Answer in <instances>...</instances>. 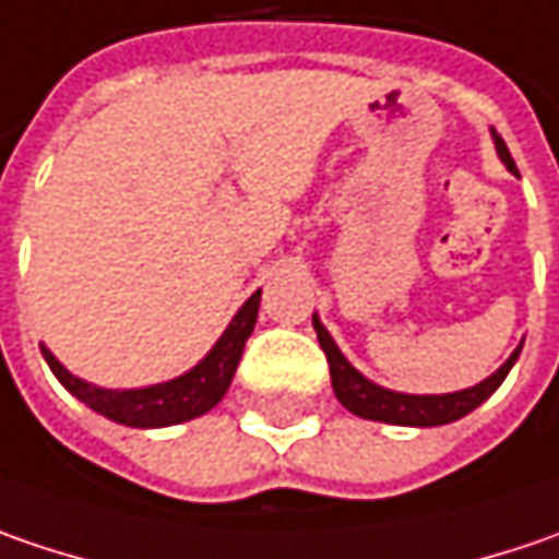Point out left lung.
Returning a JSON list of instances; mask_svg holds the SVG:
<instances>
[{
  "mask_svg": "<svg viewBox=\"0 0 559 559\" xmlns=\"http://www.w3.org/2000/svg\"><path fill=\"white\" fill-rule=\"evenodd\" d=\"M493 134V147L500 159L507 163L510 173H516V163L507 151L503 138L497 131ZM314 330H318V343H321L323 355H326V365H330V380H333V393L336 400L349 408L352 415L358 418H368V421H386V425H405V428H437V425H450L462 415H468L472 408L488 400L490 393L503 383V377L510 374V368L516 365L519 346L488 380L460 390V393H440V396H412V393H396V390H386V386H377L361 371H355L349 365V358L340 352V346L333 343V336L326 333V326L318 321L314 314Z\"/></svg>",
  "mask_w": 559,
  "mask_h": 559,
  "instance_id": "left-lung-1",
  "label": "left lung"
}]
</instances>
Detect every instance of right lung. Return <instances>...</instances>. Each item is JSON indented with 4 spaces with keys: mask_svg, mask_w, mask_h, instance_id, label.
Masks as SVG:
<instances>
[{
    "mask_svg": "<svg viewBox=\"0 0 559 559\" xmlns=\"http://www.w3.org/2000/svg\"><path fill=\"white\" fill-rule=\"evenodd\" d=\"M258 308H261V289L251 295L233 323L223 330V336L216 340V346L182 377L166 380V383H154V386H141V390H103L94 386L81 377H74L52 355V352L40 346L43 358L49 365V371L59 377V383L69 390L74 400L91 405L94 412L106 415L109 421H119L128 428H166V425H182L198 415L210 412L219 403L233 383L238 368V358L245 352V343L254 330L258 321Z\"/></svg>",
    "mask_w": 559,
    "mask_h": 559,
    "instance_id": "right-lung-1",
    "label": "right lung"
}]
</instances>
